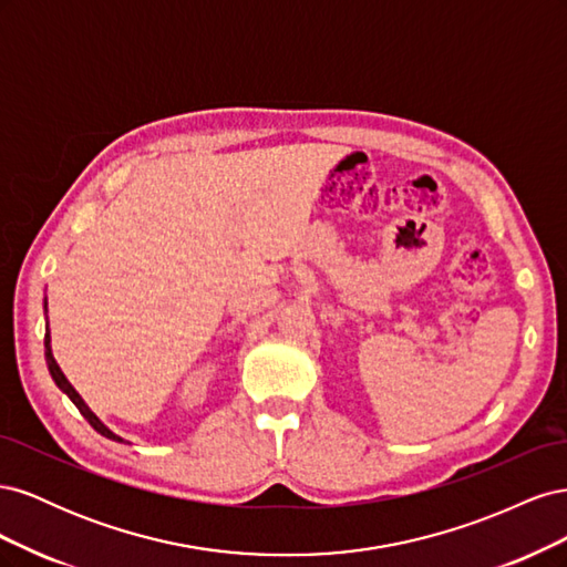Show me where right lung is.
<instances>
[{"instance_id":"1","label":"right lung","mask_w":567,"mask_h":567,"mask_svg":"<svg viewBox=\"0 0 567 567\" xmlns=\"http://www.w3.org/2000/svg\"><path fill=\"white\" fill-rule=\"evenodd\" d=\"M44 310H47V300H44ZM44 357H47V367H49L51 379H54V383H56V385H59V388H61V390L68 394V398L73 400V404L80 409V414L90 421V425L94 427V431H96V433H101V435H104V437H109V440L123 442V437H117L115 433H111L109 427H106L104 423H101V421H99V419L92 414L90 406L84 404V400H82L80 394H78V390H75L71 383H68V379H65V375H63V371H61V369H59V364H56L54 354H51V336H49V323H47V333H44Z\"/></svg>"}]
</instances>
